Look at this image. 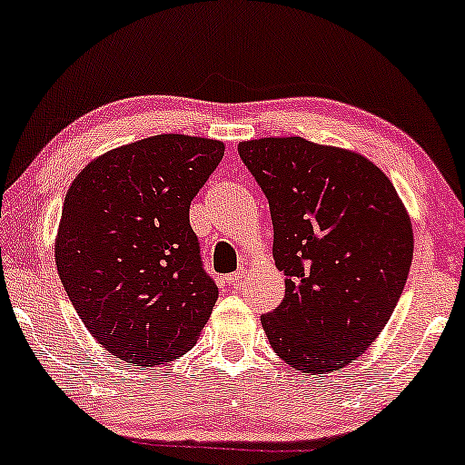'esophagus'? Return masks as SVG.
Here are the masks:
<instances>
[{"instance_id":"1","label":"esophagus","mask_w":465,"mask_h":465,"mask_svg":"<svg viewBox=\"0 0 465 465\" xmlns=\"http://www.w3.org/2000/svg\"><path fill=\"white\" fill-rule=\"evenodd\" d=\"M242 277H244V271H235V272H230V275H225V283L232 285V287H238L242 283Z\"/></svg>"}]
</instances>
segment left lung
Instances as JSON below:
<instances>
[{"label":"left lung","instance_id":"8db88e82","mask_svg":"<svg viewBox=\"0 0 465 465\" xmlns=\"http://www.w3.org/2000/svg\"><path fill=\"white\" fill-rule=\"evenodd\" d=\"M267 196L285 296L261 316L271 348L302 372L343 368L379 337L408 279L414 235L381 169L311 140L238 144Z\"/></svg>","mask_w":465,"mask_h":465}]
</instances>
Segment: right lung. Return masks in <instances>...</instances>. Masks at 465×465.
Returning <instances> with one entry per match:
<instances>
[{"mask_svg":"<svg viewBox=\"0 0 465 465\" xmlns=\"http://www.w3.org/2000/svg\"><path fill=\"white\" fill-rule=\"evenodd\" d=\"M223 143L159 134L88 163L65 194L55 264L74 311L120 360L157 366L193 348L219 298L190 203Z\"/></svg>","mask_w":465,"mask_h":465,"instance_id":"obj_1","label":"right lung"}]
</instances>
